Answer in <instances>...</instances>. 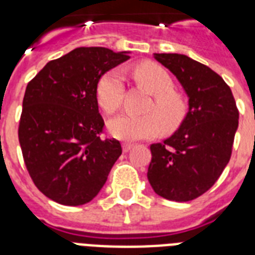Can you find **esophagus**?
Listing matches in <instances>:
<instances>
[{
  "label": "esophagus",
  "instance_id": "esophagus-1",
  "mask_svg": "<svg viewBox=\"0 0 255 255\" xmlns=\"http://www.w3.org/2000/svg\"><path fill=\"white\" fill-rule=\"evenodd\" d=\"M133 147V144L131 143H123V152H128L131 148Z\"/></svg>",
  "mask_w": 255,
  "mask_h": 255
}]
</instances>
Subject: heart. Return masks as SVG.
<instances>
[{"label": "heart", "mask_w": 255, "mask_h": 255, "mask_svg": "<svg viewBox=\"0 0 255 255\" xmlns=\"http://www.w3.org/2000/svg\"><path fill=\"white\" fill-rule=\"evenodd\" d=\"M137 81L153 94V103L148 111L153 114L132 115L123 114L110 120L108 131L120 140L151 139L161 132V123L165 129H174L181 123L186 112L185 100L174 91L173 79L169 74L156 63H141L135 69ZM124 92V77L119 69L108 70L98 81L96 99L107 114L119 110Z\"/></svg>", "instance_id": "1"}]
</instances>
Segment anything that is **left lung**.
Instances as JSON below:
<instances>
[{
    "label": "left lung",
    "mask_w": 255,
    "mask_h": 255,
    "mask_svg": "<svg viewBox=\"0 0 255 255\" xmlns=\"http://www.w3.org/2000/svg\"><path fill=\"white\" fill-rule=\"evenodd\" d=\"M177 78L188 112L173 135L151 145L148 181L161 197L190 201L210 189L232 155L238 110L217 73L184 54H153Z\"/></svg>",
    "instance_id": "left-lung-1"
}]
</instances>
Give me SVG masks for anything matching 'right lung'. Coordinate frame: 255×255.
<instances>
[{"mask_svg": "<svg viewBox=\"0 0 255 255\" xmlns=\"http://www.w3.org/2000/svg\"><path fill=\"white\" fill-rule=\"evenodd\" d=\"M128 51L78 47L50 61L26 87L18 137L26 168L46 197L67 206L99 193L119 156L115 139H100L96 85Z\"/></svg>", "mask_w": 255, "mask_h": 255, "instance_id": "add662e5", "label": "right lung"}]
</instances>
